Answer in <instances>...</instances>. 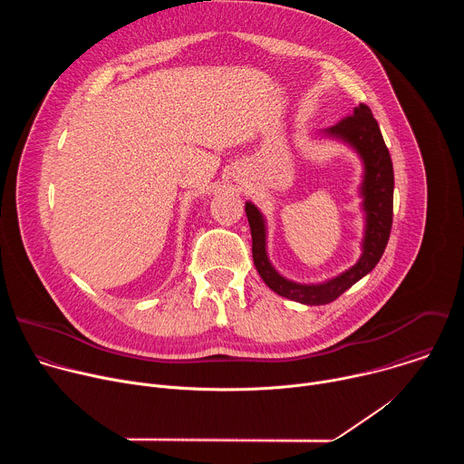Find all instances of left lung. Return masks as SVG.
<instances>
[{
  "label": "left lung",
  "instance_id": "left-lung-1",
  "mask_svg": "<svg viewBox=\"0 0 464 464\" xmlns=\"http://www.w3.org/2000/svg\"><path fill=\"white\" fill-rule=\"evenodd\" d=\"M324 131L328 136L340 138L347 141L353 149H356L365 165L362 183L363 209L367 215L363 253L351 270L323 285H297L281 277L272 268L266 255V227H264V218L251 202H246V215L253 242L251 253L258 276L276 294L303 304L333 303L354 283L365 277L382 258L392 226V161L371 108L365 104L356 106L353 115H347Z\"/></svg>",
  "mask_w": 464,
  "mask_h": 464
}]
</instances>
